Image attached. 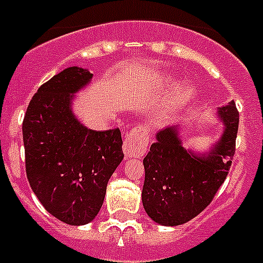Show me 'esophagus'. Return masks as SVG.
Listing matches in <instances>:
<instances>
[{"label":"esophagus","instance_id":"esophagus-1","mask_svg":"<svg viewBox=\"0 0 263 263\" xmlns=\"http://www.w3.org/2000/svg\"><path fill=\"white\" fill-rule=\"evenodd\" d=\"M148 132L143 127H135L124 139L123 153L126 158H137L145 154L148 149Z\"/></svg>","mask_w":263,"mask_h":263}]
</instances>
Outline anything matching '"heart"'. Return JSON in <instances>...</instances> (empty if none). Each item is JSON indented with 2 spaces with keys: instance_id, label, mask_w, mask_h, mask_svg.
<instances>
[{
  "instance_id": "heart-1",
  "label": "heart",
  "mask_w": 263,
  "mask_h": 263,
  "mask_svg": "<svg viewBox=\"0 0 263 263\" xmlns=\"http://www.w3.org/2000/svg\"><path fill=\"white\" fill-rule=\"evenodd\" d=\"M176 82H178V79L175 76L171 75V73H165L159 80V87L162 89H168V88L174 87ZM196 93H197V89H196L195 84L192 82L185 80V82L179 83L174 88L173 92L170 93V96L166 98V101L162 104L158 111L156 112L154 119L159 123H165V122L173 119L183 107H185L192 101L193 98L196 97Z\"/></svg>"
}]
</instances>
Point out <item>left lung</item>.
Returning <instances> with one entry per match:
<instances>
[{
	"label": "left lung",
	"mask_w": 263,
	"mask_h": 263,
	"mask_svg": "<svg viewBox=\"0 0 263 263\" xmlns=\"http://www.w3.org/2000/svg\"><path fill=\"white\" fill-rule=\"evenodd\" d=\"M223 122L219 139L205 153L183 146L179 126L157 132L144 158L143 205L152 220L161 226H180L193 219L212 202L231 167L239 112L234 101L217 109Z\"/></svg>",
	"instance_id": "left-lung-1"
}]
</instances>
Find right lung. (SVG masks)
Listing matches in <instances>:
<instances>
[{
    "label": "right lung",
    "instance_id": "right-lung-1",
    "mask_svg": "<svg viewBox=\"0 0 263 263\" xmlns=\"http://www.w3.org/2000/svg\"><path fill=\"white\" fill-rule=\"evenodd\" d=\"M92 78L78 66L54 75L32 97L23 120L29 185L53 217L71 226L95 219L124 157L119 129L93 131L73 114L75 93Z\"/></svg>",
    "mask_w": 263,
    "mask_h": 263
}]
</instances>
